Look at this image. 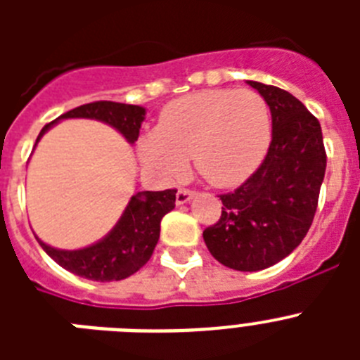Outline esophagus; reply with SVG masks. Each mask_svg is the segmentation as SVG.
I'll use <instances>...</instances> for the list:
<instances>
[{
  "label": "esophagus",
  "mask_w": 360,
  "mask_h": 360,
  "mask_svg": "<svg viewBox=\"0 0 360 360\" xmlns=\"http://www.w3.org/2000/svg\"><path fill=\"white\" fill-rule=\"evenodd\" d=\"M195 196V191L191 189H186V187H182V189H178L176 193V205H184V203L189 202L191 198Z\"/></svg>",
  "instance_id": "34e87169"
}]
</instances>
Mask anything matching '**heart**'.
Wrapping results in <instances>:
<instances>
[{"label":"heart","mask_w":360,"mask_h":360,"mask_svg":"<svg viewBox=\"0 0 360 360\" xmlns=\"http://www.w3.org/2000/svg\"><path fill=\"white\" fill-rule=\"evenodd\" d=\"M272 141L265 98L252 90H203L165 106L157 129L139 142L142 164L173 180L186 173L189 157L214 187H234L252 176Z\"/></svg>","instance_id":"obj_1"}]
</instances>
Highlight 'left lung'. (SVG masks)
<instances>
[{"mask_svg":"<svg viewBox=\"0 0 360 360\" xmlns=\"http://www.w3.org/2000/svg\"><path fill=\"white\" fill-rule=\"evenodd\" d=\"M266 101L272 142L256 173L219 195L221 216L203 231L209 252L241 272L269 269L307 236L326 171L321 124L301 101L278 86L247 81Z\"/></svg>","mask_w":360,"mask_h":360,"instance_id":"8db88e82","label":"left lung"}]
</instances>
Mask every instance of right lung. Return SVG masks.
I'll list each match as a JSON object with an SVG mask.
<instances>
[{
    "label": "right lung",
    "instance_id": "right-lung-1",
    "mask_svg": "<svg viewBox=\"0 0 360 360\" xmlns=\"http://www.w3.org/2000/svg\"><path fill=\"white\" fill-rule=\"evenodd\" d=\"M144 117V108L135 104L111 103V101L82 104L57 117L53 122L46 124L41 129L36 144L53 124L63 119L101 120L115 128L129 144H135ZM174 200H176V189L136 193L131 196L128 207L124 209L115 227L103 240L84 249H53L37 236L36 240L57 265L70 270L72 274L91 281H120L135 274L136 270H141L149 262L160 238L162 218L173 211Z\"/></svg>",
    "mask_w": 360,
    "mask_h": 360
}]
</instances>
